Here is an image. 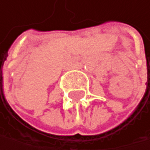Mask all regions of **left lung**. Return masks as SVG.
<instances>
[{
	"mask_svg": "<svg viewBox=\"0 0 150 150\" xmlns=\"http://www.w3.org/2000/svg\"><path fill=\"white\" fill-rule=\"evenodd\" d=\"M1 97V96H0ZM1 97H4V94H3V92H1Z\"/></svg>",
	"mask_w": 150,
	"mask_h": 150,
	"instance_id": "obj_1",
	"label": "left lung"
}]
</instances>
